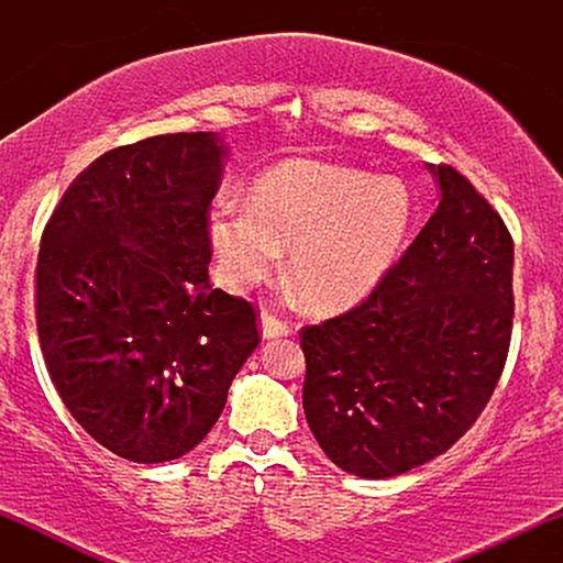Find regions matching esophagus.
<instances>
[{"mask_svg": "<svg viewBox=\"0 0 563 563\" xmlns=\"http://www.w3.org/2000/svg\"><path fill=\"white\" fill-rule=\"evenodd\" d=\"M294 331L288 320L277 318L275 312H262V335L264 339H277V335H288Z\"/></svg>", "mask_w": 563, "mask_h": 563, "instance_id": "34e87169", "label": "esophagus"}]
</instances>
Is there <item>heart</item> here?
<instances>
[{
    "instance_id": "1",
    "label": "heart",
    "mask_w": 563,
    "mask_h": 563,
    "mask_svg": "<svg viewBox=\"0 0 563 563\" xmlns=\"http://www.w3.org/2000/svg\"><path fill=\"white\" fill-rule=\"evenodd\" d=\"M412 203L394 177L320 161H288L256 183L251 203L211 214V245L224 280L249 288L273 273L286 245L299 294L314 307H344L391 267Z\"/></svg>"
}]
</instances>
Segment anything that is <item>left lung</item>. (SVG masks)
<instances>
[{"label": "left lung", "mask_w": 563, "mask_h": 563, "mask_svg": "<svg viewBox=\"0 0 563 563\" xmlns=\"http://www.w3.org/2000/svg\"><path fill=\"white\" fill-rule=\"evenodd\" d=\"M439 206L357 307L301 328L303 416L322 452L363 479L423 466L493 397L514 328V238L487 198L431 166Z\"/></svg>", "instance_id": "1"}]
</instances>
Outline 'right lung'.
I'll return each mask as SVG.
<instances>
[{
    "instance_id": "add662e5",
    "label": "right lung",
    "mask_w": 563,
    "mask_h": 563,
    "mask_svg": "<svg viewBox=\"0 0 563 563\" xmlns=\"http://www.w3.org/2000/svg\"><path fill=\"white\" fill-rule=\"evenodd\" d=\"M222 169L214 132L113 147L42 232L36 328L49 378L81 429L126 461L196 448L262 341L256 309L209 283Z\"/></svg>"
}]
</instances>
